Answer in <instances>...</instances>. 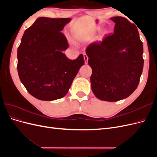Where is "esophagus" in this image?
I'll return each mask as SVG.
<instances>
[{
    "label": "esophagus",
    "mask_w": 157,
    "mask_h": 157,
    "mask_svg": "<svg viewBox=\"0 0 157 157\" xmlns=\"http://www.w3.org/2000/svg\"><path fill=\"white\" fill-rule=\"evenodd\" d=\"M83 56H84V63H85V64H87V63H88V56H87L86 54H84L83 55Z\"/></svg>",
    "instance_id": "1"
}]
</instances>
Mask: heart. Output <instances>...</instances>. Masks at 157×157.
<instances>
[{
    "label": "heart",
    "instance_id": "1",
    "mask_svg": "<svg viewBox=\"0 0 157 157\" xmlns=\"http://www.w3.org/2000/svg\"><path fill=\"white\" fill-rule=\"evenodd\" d=\"M96 31H92V32H91V34L92 35H94L95 34H96ZM105 33H106V32H105V31H102V32H101L100 33V34L101 35H105Z\"/></svg>",
    "mask_w": 157,
    "mask_h": 157
}]
</instances>
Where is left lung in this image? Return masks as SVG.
I'll list each match as a JSON object with an SVG mask.
<instances>
[{
	"label": "left lung",
	"mask_w": 157,
	"mask_h": 157,
	"mask_svg": "<svg viewBox=\"0 0 157 157\" xmlns=\"http://www.w3.org/2000/svg\"><path fill=\"white\" fill-rule=\"evenodd\" d=\"M114 33L86 48L88 63L92 69V90L106 101L124 99L138 86L144 68L143 43L137 27L127 19L117 16Z\"/></svg>",
	"instance_id": "1"
}]
</instances>
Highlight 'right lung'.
Instances as JSON below:
<instances>
[{
  "mask_svg": "<svg viewBox=\"0 0 157 157\" xmlns=\"http://www.w3.org/2000/svg\"><path fill=\"white\" fill-rule=\"evenodd\" d=\"M71 20L40 17L26 29L17 48V72L31 96L42 101L63 98L80 68L82 54L75 60L63 52L69 47L61 31Z\"/></svg>",
  "mask_w": 157,
  "mask_h": 157,
  "instance_id": "right-lung-1",
  "label": "right lung"
}]
</instances>
